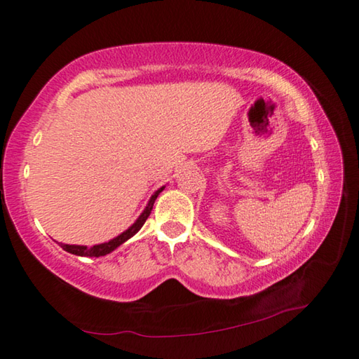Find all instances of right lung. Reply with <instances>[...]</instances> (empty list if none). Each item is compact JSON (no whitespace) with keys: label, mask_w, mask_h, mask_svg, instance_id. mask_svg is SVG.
I'll return each mask as SVG.
<instances>
[{"label":"right lung","mask_w":359,"mask_h":359,"mask_svg":"<svg viewBox=\"0 0 359 359\" xmlns=\"http://www.w3.org/2000/svg\"><path fill=\"white\" fill-rule=\"evenodd\" d=\"M162 191H163V187H161V189H158V191L154 194V196L151 197V201H149V203H148V207L144 208V211H143V213H141V216H140V218L137 219V222H135V224H133L132 227H128L126 232H122L121 235H117L116 238L109 240L108 243L95 245V246H92V248H87V246H79V245H62V248H63L65 251L72 252V255H76V256H92V257H100V256L108 255V252H111L113 250H116L117 246L124 243L126 240H128L130 237H133V235L137 233L141 227H143V224L146 222V219H148V216L151 215L152 207H154V202H156L157 196H158V194H161Z\"/></svg>","instance_id":"obj_1"}]
</instances>
